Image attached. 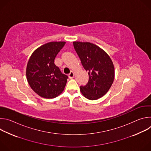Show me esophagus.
<instances>
[{
    "label": "esophagus",
    "mask_w": 151,
    "mask_h": 151,
    "mask_svg": "<svg viewBox=\"0 0 151 151\" xmlns=\"http://www.w3.org/2000/svg\"><path fill=\"white\" fill-rule=\"evenodd\" d=\"M69 77L70 79H72L74 77V73L73 71H71L70 73L69 74Z\"/></svg>",
    "instance_id": "esophagus-1"
}]
</instances>
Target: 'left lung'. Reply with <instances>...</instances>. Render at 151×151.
Segmentation results:
<instances>
[{"instance_id":"obj_1","label":"left lung","mask_w":151,"mask_h":151,"mask_svg":"<svg viewBox=\"0 0 151 151\" xmlns=\"http://www.w3.org/2000/svg\"><path fill=\"white\" fill-rule=\"evenodd\" d=\"M74 48L83 68L89 75L88 82L80 90L87 99L97 100L109 91L112 86L115 69L113 62L101 48L90 42H73Z\"/></svg>"}]
</instances>
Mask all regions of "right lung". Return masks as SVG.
<instances>
[{
    "mask_svg": "<svg viewBox=\"0 0 151 151\" xmlns=\"http://www.w3.org/2000/svg\"><path fill=\"white\" fill-rule=\"evenodd\" d=\"M65 42H51L37 48L30 56L26 76L32 89L39 96L53 99L60 95L66 85L68 76L63 74L54 64Z\"/></svg>",
    "mask_w": 151,
    "mask_h": 151,
    "instance_id": "obj_1",
    "label": "right lung"
}]
</instances>
